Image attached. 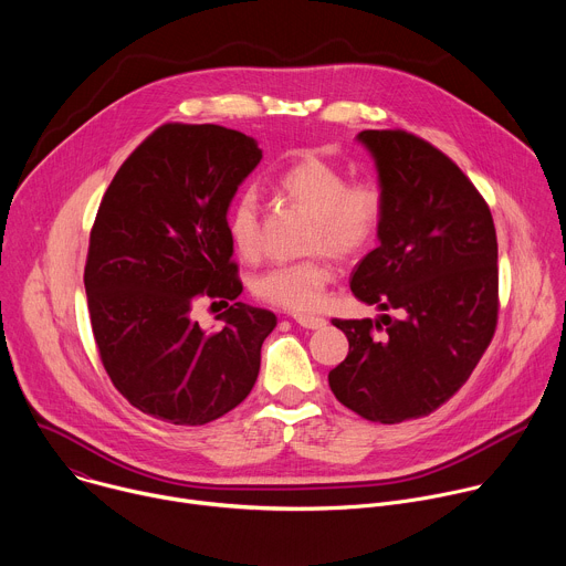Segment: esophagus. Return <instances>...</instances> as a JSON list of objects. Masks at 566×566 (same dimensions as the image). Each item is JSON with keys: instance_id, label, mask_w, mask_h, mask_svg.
I'll list each match as a JSON object with an SVG mask.
<instances>
[{"instance_id": "34e87169", "label": "esophagus", "mask_w": 566, "mask_h": 566, "mask_svg": "<svg viewBox=\"0 0 566 566\" xmlns=\"http://www.w3.org/2000/svg\"><path fill=\"white\" fill-rule=\"evenodd\" d=\"M293 319L297 322L302 329H311V332L327 327V319L319 317V315H293Z\"/></svg>"}]
</instances>
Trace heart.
I'll return each instance as SVG.
<instances>
[{
	"label": "heart",
	"instance_id": "heart-1",
	"mask_svg": "<svg viewBox=\"0 0 566 566\" xmlns=\"http://www.w3.org/2000/svg\"><path fill=\"white\" fill-rule=\"evenodd\" d=\"M277 190L313 217L311 251L356 258L367 251L385 219V192L378 181H347L343 168L322 156L304 154L280 175ZM226 232L234 253L253 260L260 253V203L253 190L237 195L226 214ZM334 277L325 258L277 264L258 275L253 291L260 300L293 311H315Z\"/></svg>",
	"mask_w": 566,
	"mask_h": 566
}]
</instances>
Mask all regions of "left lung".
Returning a JSON list of instances; mask_svg holds the SVG:
<instances>
[{
  "instance_id": "8db88e82",
  "label": "left lung",
  "mask_w": 566,
  "mask_h": 566,
  "mask_svg": "<svg viewBox=\"0 0 566 566\" xmlns=\"http://www.w3.org/2000/svg\"><path fill=\"white\" fill-rule=\"evenodd\" d=\"M356 140L374 158L385 219L378 247L352 273V293L400 315L334 317L349 354L329 371V385L363 419L400 423L441 408L491 345L497 234L476 188L423 138L365 129Z\"/></svg>"
}]
</instances>
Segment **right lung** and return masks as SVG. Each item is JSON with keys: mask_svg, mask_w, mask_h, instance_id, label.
<instances>
[{"mask_svg": "<svg viewBox=\"0 0 566 566\" xmlns=\"http://www.w3.org/2000/svg\"><path fill=\"white\" fill-rule=\"evenodd\" d=\"M260 160L253 136L170 123L129 154L101 201L85 266L92 329L116 389L154 419L210 423L258 380L277 317L239 302L226 214ZM201 296L233 302L217 333L191 319Z\"/></svg>", "mask_w": 566, "mask_h": 566, "instance_id": "right-lung-1", "label": "right lung"}]
</instances>
